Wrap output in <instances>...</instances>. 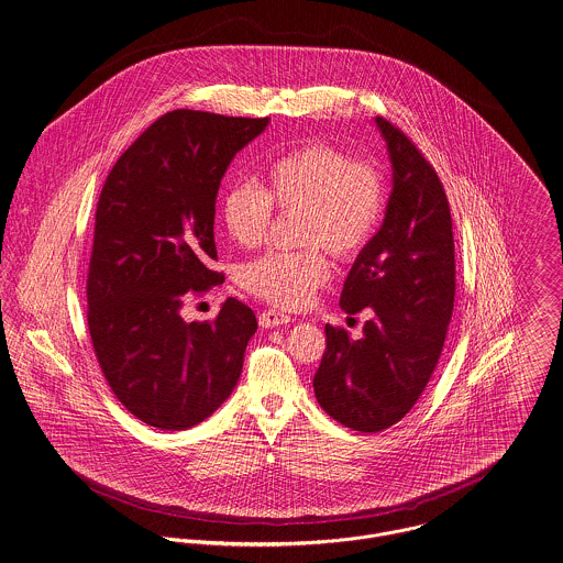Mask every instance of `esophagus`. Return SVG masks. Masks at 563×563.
Wrapping results in <instances>:
<instances>
[{"mask_svg": "<svg viewBox=\"0 0 563 563\" xmlns=\"http://www.w3.org/2000/svg\"><path fill=\"white\" fill-rule=\"evenodd\" d=\"M292 318L288 313H282V311H275V309H268V311H262L257 316V322L262 329H275V327H284L288 324Z\"/></svg>", "mask_w": 563, "mask_h": 563, "instance_id": "esophagus-1", "label": "esophagus"}]
</instances>
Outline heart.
<instances>
[{
  "mask_svg": "<svg viewBox=\"0 0 563 563\" xmlns=\"http://www.w3.org/2000/svg\"><path fill=\"white\" fill-rule=\"evenodd\" d=\"M271 206L301 214L297 241L309 250L264 254L243 268L241 284L273 306L299 309L329 279V264L313 247L351 260L374 236L385 206L383 176L335 146L309 142L268 158L262 189L250 180L228 185L219 214L230 239L250 250L268 230Z\"/></svg>",
  "mask_w": 563,
  "mask_h": 563,
  "instance_id": "b5f03b06",
  "label": "heart"
}]
</instances>
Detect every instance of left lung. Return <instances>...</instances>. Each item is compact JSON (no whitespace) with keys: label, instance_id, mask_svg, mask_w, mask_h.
Wrapping results in <instances>:
<instances>
[{"label":"left lung","instance_id":"obj_1","mask_svg":"<svg viewBox=\"0 0 563 563\" xmlns=\"http://www.w3.org/2000/svg\"><path fill=\"white\" fill-rule=\"evenodd\" d=\"M391 161V194L378 232L358 254L340 307L372 318L353 340L327 324L313 376L318 405L358 432L398 423L441 357L456 292L452 214L432 165L385 118H374Z\"/></svg>","mask_w":563,"mask_h":563}]
</instances>
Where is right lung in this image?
Wrapping results in <instances>:
<instances>
[{
    "mask_svg": "<svg viewBox=\"0 0 563 563\" xmlns=\"http://www.w3.org/2000/svg\"><path fill=\"white\" fill-rule=\"evenodd\" d=\"M268 118L176 109L115 161L102 187L88 273V327L102 374L140 421L187 430L234 391L256 313L228 299L212 322H185L187 292L223 282L214 200L236 153Z\"/></svg>",
    "mask_w": 563,
    "mask_h": 563,
    "instance_id": "add662e5",
    "label": "right lung"
}]
</instances>
